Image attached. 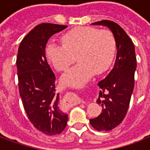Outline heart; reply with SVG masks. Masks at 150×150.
I'll list each match as a JSON object with an SVG mask.
<instances>
[{
    "label": "heart",
    "instance_id": "b5f03b06",
    "mask_svg": "<svg viewBox=\"0 0 150 150\" xmlns=\"http://www.w3.org/2000/svg\"><path fill=\"white\" fill-rule=\"evenodd\" d=\"M62 45L49 43L46 56L54 68L63 71L75 61L79 64L65 72L61 83L67 87H81L110 66L116 52V39L109 30L79 26L61 38Z\"/></svg>",
    "mask_w": 150,
    "mask_h": 150
}]
</instances>
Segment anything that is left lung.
Wrapping results in <instances>:
<instances>
[{"mask_svg": "<svg viewBox=\"0 0 150 150\" xmlns=\"http://www.w3.org/2000/svg\"><path fill=\"white\" fill-rule=\"evenodd\" d=\"M91 25L108 27L116 39L114 67L106 78L98 83L100 91L96 103L102 106V112L90 119V124L95 129L109 131L122 122L129 108L137 69L135 47L125 31L115 22L103 20Z\"/></svg>", "mask_w": 150, "mask_h": 150, "instance_id": "obj_1", "label": "left lung"}]
</instances>
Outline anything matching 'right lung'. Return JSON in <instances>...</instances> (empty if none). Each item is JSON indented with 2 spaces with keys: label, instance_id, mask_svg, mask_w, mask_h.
I'll return each instance as SVG.
<instances>
[{
  "label": "right lung",
  "instance_id": "obj_1",
  "mask_svg": "<svg viewBox=\"0 0 150 150\" xmlns=\"http://www.w3.org/2000/svg\"><path fill=\"white\" fill-rule=\"evenodd\" d=\"M67 27L38 25L21 41L17 57L18 87L25 111L33 125L49 136L64 130L68 116L60 106L55 75L47 62L45 50L50 38Z\"/></svg>",
  "mask_w": 150,
  "mask_h": 150
}]
</instances>
